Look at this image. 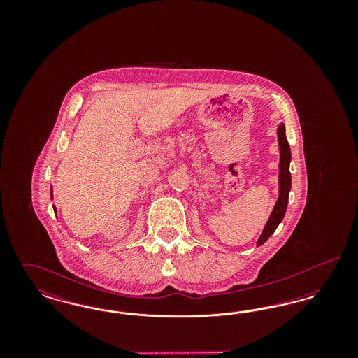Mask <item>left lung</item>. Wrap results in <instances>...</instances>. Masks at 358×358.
<instances>
[{
  "label": "left lung",
  "instance_id": "obj_1",
  "mask_svg": "<svg viewBox=\"0 0 358 358\" xmlns=\"http://www.w3.org/2000/svg\"><path fill=\"white\" fill-rule=\"evenodd\" d=\"M276 134H278V146H279V154H280L279 180H278L279 181V196H278V200L273 206V212L262 231V235L256 241L257 247L262 245L263 243H266L275 232L278 225L283 220V217L286 215L287 204H289V190H291V174H289L291 150H289V141L286 138V127L283 123L279 124Z\"/></svg>",
  "mask_w": 358,
  "mask_h": 358
}]
</instances>
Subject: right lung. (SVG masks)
Listing matches in <instances>:
<instances>
[{
  "label": "right lung",
  "instance_id": "add662e5",
  "mask_svg": "<svg viewBox=\"0 0 358 358\" xmlns=\"http://www.w3.org/2000/svg\"><path fill=\"white\" fill-rule=\"evenodd\" d=\"M52 197H53V194H52V187H51V200H52ZM53 210H55V212H56V206H55V205H53Z\"/></svg>",
  "mask_w": 358,
  "mask_h": 358
}]
</instances>
